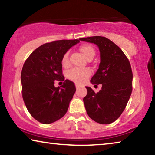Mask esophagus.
Wrapping results in <instances>:
<instances>
[{
	"instance_id": "obj_1",
	"label": "esophagus",
	"mask_w": 155,
	"mask_h": 155,
	"mask_svg": "<svg viewBox=\"0 0 155 155\" xmlns=\"http://www.w3.org/2000/svg\"><path fill=\"white\" fill-rule=\"evenodd\" d=\"M76 88H77V90H78V89H79V88H81V87H82V86H81V85H79V84H78V83H76Z\"/></svg>"
}]
</instances>
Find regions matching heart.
<instances>
[{"label": "heart", "mask_w": 155, "mask_h": 155, "mask_svg": "<svg viewBox=\"0 0 155 155\" xmlns=\"http://www.w3.org/2000/svg\"><path fill=\"white\" fill-rule=\"evenodd\" d=\"M80 51L86 59H90L94 57L96 54L95 50L89 44H83L80 47ZM62 64L64 66H67L69 64L68 52H66L62 59ZM91 74L90 70L87 68H73L67 72V77L70 80L74 81L77 83H82Z\"/></svg>", "instance_id": "b5f03b06"}]
</instances>
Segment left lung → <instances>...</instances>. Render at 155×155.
<instances>
[{"instance_id": "1", "label": "left lung", "mask_w": 155, "mask_h": 155, "mask_svg": "<svg viewBox=\"0 0 155 155\" xmlns=\"http://www.w3.org/2000/svg\"><path fill=\"white\" fill-rule=\"evenodd\" d=\"M79 40L97 45L101 58L98 69L90 82L94 85L101 84L102 88L95 93L91 87H85L87 94L83 102L86 111L94 121L102 124H111L124 111L132 92L130 62L122 50L104 37Z\"/></svg>"}]
</instances>
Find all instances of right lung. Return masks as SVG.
Here are the masks:
<instances>
[{"instance_id":"add662e5","label":"right lung","mask_w":155,"mask_h":155,"mask_svg":"<svg viewBox=\"0 0 155 155\" xmlns=\"http://www.w3.org/2000/svg\"><path fill=\"white\" fill-rule=\"evenodd\" d=\"M78 40H63L44 44L26 60L21 72L22 98L30 114L48 124L66 114L76 91L74 84L62 75V59ZM64 81L61 88L54 81Z\"/></svg>"}]
</instances>
